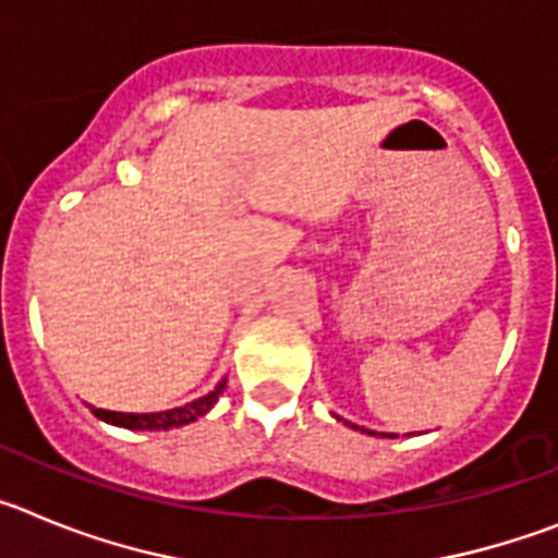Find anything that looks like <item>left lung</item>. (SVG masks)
Masks as SVG:
<instances>
[{
  "instance_id": "1",
  "label": "left lung",
  "mask_w": 558,
  "mask_h": 558,
  "mask_svg": "<svg viewBox=\"0 0 558 558\" xmlns=\"http://www.w3.org/2000/svg\"><path fill=\"white\" fill-rule=\"evenodd\" d=\"M338 418H340V416H338ZM343 425H349V427H352V430H360V433H372V436H377V433H374V430H366V427H357V425H352V422H343ZM379 436L386 438V433H379ZM388 438H397V436H388Z\"/></svg>"
}]
</instances>
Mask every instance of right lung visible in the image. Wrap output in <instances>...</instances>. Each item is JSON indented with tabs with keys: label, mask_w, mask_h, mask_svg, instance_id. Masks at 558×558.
<instances>
[{
	"label": "right lung",
	"mask_w": 558,
	"mask_h": 558,
	"mask_svg": "<svg viewBox=\"0 0 558 558\" xmlns=\"http://www.w3.org/2000/svg\"><path fill=\"white\" fill-rule=\"evenodd\" d=\"M226 388V377L220 379L218 386L211 388L206 397L192 399L181 408H170V411H156V413H117V411H102V408H92L97 418L108 422V425L128 427V430H170V427H184L195 418H201L204 413H209L215 408V402L220 399Z\"/></svg>",
	"instance_id": "right-lung-1"
}]
</instances>
